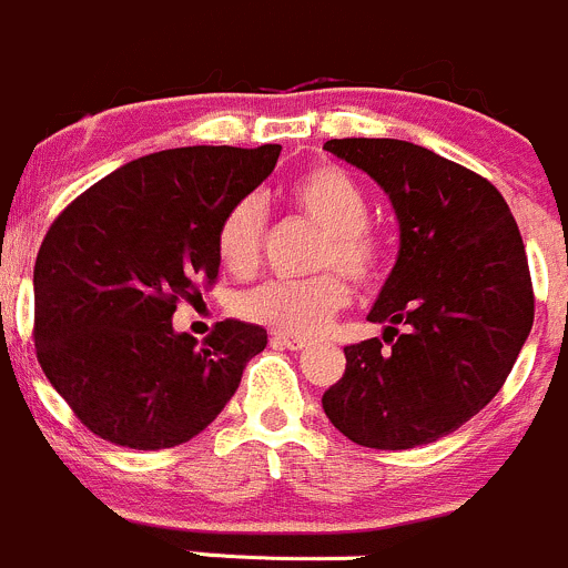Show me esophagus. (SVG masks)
<instances>
[{
    "mask_svg": "<svg viewBox=\"0 0 568 568\" xmlns=\"http://www.w3.org/2000/svg\"><path fill=\"white\" fill-rule=\"evenodd\" d=\"M273 345L286 347V351H303L308 345L306 336H295V334H286V331H276L273 334Z\"/></svg>",
    "mask_w": 568,
    "mask_h": 568,
    "instance_id": "1",
    "label": "esophagus"
}]
</instances>
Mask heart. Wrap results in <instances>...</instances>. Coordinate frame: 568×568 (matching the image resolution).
Listing matches in <instances>:
<instances>
[{
	"label": "heart",
	"instance_id": "b5f03b06",
	"mask_svg": "<svg viewBox=\"0 0 568 568\" xmlns=\"http://www.w3.org/2000/svg\"><path fill=\"white\" fill-rule=\"evenodd\" d=\"M284 201L323 232L317 267H339L356 284L378 278L384 265V237L367 223L369 201L362 184L336 165L297 173ZM265 206L260 199L237 201L217 226V256L234 273L256 267L265 243ZM342 273H320L306 282H265L240 297V312L271 328L314 334L351 301Z\"/></svg>",
	"mask_w": 568,
	"mask_h": 568
}]
</instances>
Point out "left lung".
<instances>
[{"mask_svg":"<svg viewBox=\"0 0 568 568\" xmlns=\"http://www.w3.org/2000/svg\"><path fill=\"white\" fill-rule=\"evenodd\" d=\"M323 149L378 182L400 226L397 262L367 314L390 347L378 336L345 347L325 417L362 447L428 445L503 389L530 334L519 226L491 182L425 145L345 138Z\"/></svg>","mask_w":568,"mask_h":568,"instance_id":"obj_1","label":"left lung"}]
</instances>
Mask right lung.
Segmentation results:
<instances>
[{
  "label": "right lung",
  "mask_w": 568,
  "mask_h": 568,
  "mask_svg": "<svg viewBox=\"0 0 568 568\" xmlns=\"http://www.w3.org/2000/svg\"><path fill=\"white\" fill-rule=\"evenodd\" d=\"M282 145H187L126 162L71 201L36 260V351L95 436L165 450L237 392L267 331L223 320L204 345L173 331L179 301L215 282L217 226L276 168Z\"/></svg>",
  "instance_id": "add662e5"
}]
</instances>
